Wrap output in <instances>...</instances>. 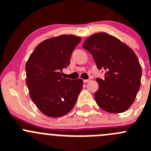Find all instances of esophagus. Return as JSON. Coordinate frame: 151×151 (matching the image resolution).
I'll return each mask as SVG.
<instances>
[{
    "label": "esophagus",
    "instance_id": "34e87169",
    "mask_svg": "<svg viewBox=\"0 0 151 151\" xmlns=\"http://www.w3.org/2000/svg\"><path fill=\"white\" fill-rule=\"evenodd\" d=\"M89 81H90V79H84V80H83V82H84V83H87V82Z\"/></svg>",
    "mask_w": 151,
    "mask_h": 151
}]
</instances>
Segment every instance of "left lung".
I'll list each match as a JSON object with an SVG mask.
<instances>
[{
	"label": "left lung",
	"mask_w": 151,
	"mask_h": 151,
	"mask_svg": "<svg viewBox=\"0 0 151 151\" xmlns=\"http://www.w3.org/2000/svg\"><path fill=\"white\" fill-rule=\"evenodd\" d=\"M82 46L92 55L98 69L106 71L104 79H96L97 104L110 113L126 111L135 101L141 83L142 68L134 50L104 32L91 35Z\"/></svg>",
	"instance_id": "1"
}]
</instances>
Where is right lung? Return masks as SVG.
I'll use <instances>...</instances> for the list:
<instances>
[{"instance_id":"right-lung-1","label":"right lung","mask_w":151,"mask_h":151,"mask_svg":"<svg viewBox=\"0 0 151 151\" xmlns=\"http://www.w3.org/2000/svg\"><path fill=\"white\" fill-rule=\"evenodd\" d=\"M81 40L75 35L47 39L35 47L25 64L30 97L47 117H62L75 106L83 80L63 78L62 72L70 63L71 54Z\"/></svg>"}]
</instances>
